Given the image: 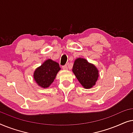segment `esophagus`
Instances as JSON below:
<instances>
[{"instance_id":"1","label":"esophagus","mask_w":133,"mask_h":133,"mask_svg":"<svg viewBox=\"0 0 133 133\" xmlns=\"http://www.w3.org/2000/svg\"><path fill=\"white\" fill-rule=\"evenodd\" d=\"M62 69L63 70H67V69H68V66H67L66 65H64V66H62Z\"/></svg>"}]
</instances>
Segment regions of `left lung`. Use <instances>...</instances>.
<instances>
[{"instance_id":"8db88e82","label":"left lung","mask_w":133,"mask_h":133,"mask_svg":"<svg viewBox=\"0 0 133 133\" xmlns=\"http://www.w3.org/2000/svg\"><path fill=\"white\" fill-rule=\"evenodd\" d=\"M72 71L79 83L85 89L92 88L99 76L97 67L81 57H78L74 61Z\"/></svg>"}]
</instances>
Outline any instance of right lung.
Masks as SVG:
<instances>
[{"label":"right lung","mask_w":133,"mask_h":133,"mask_svg":"<svg viewBox=\"0 0 133 133\" xmlns=\"http://www.w3.org/2000/svg\"><path fill=\"white\" fill-rule=\"evenodd\" d=\"M61 69L57 62L52 59H47L34 71L33 74L34 81L38 86L41 88H48L54 82Z\"/></svg>","instance_id":"add662e5"}]
</instances>
